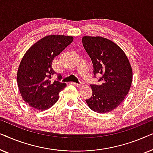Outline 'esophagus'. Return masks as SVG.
<instances>
[{"label": "esophagus", "instance_id": "esophagus-1", "mask_svg": "<svg viewBox=\"0 0 153 153\" xmlns=\"http://www.w3.org/2000/svg\"><path fill=\"white\" fill-rule=\"evenodd\" d=\"M74 85H76V86H77L78 88H80V87H81V86H83V83H74Z\"/></svg>", "mask_w": 153, "mask_h": 153}]
</instances>
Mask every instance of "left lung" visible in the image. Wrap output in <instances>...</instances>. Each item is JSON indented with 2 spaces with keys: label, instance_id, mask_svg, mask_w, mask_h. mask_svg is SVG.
I'll return each mask as SVG.
<instances>
[{
  "label": "left lung",
  "instance_id": "1",
  "mask_svg": "<svg viewBox=\"0 0 153 153\" xmlns=\"http://www.w3.org/2000/svg\"><path fill=\"white\" fill-rule=\"evenodd\" d=\"M83 47L93 65V74H102L101 85H91L93 95L85 102L95 112H110L120 105L130 89L132 70L124 51L102 37L84 36Z\"/></svg>",
  "mask_w": 153,
  "mask_h": 153
}]
</instances>
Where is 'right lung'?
I'll return each instance as SVG.
<instances>
[{"label": "right lung", "instance_id": "obj_1", "mask_svg": "<svg viewBox=\"0 0 153 153\" xmlns=\"http://www.w3.org/2000/svg\"><path fill=\"white\" fill-rule=\"evenodd\" d=\"M73 41L65 35H48L34 44L22 58L19 66L17 84L23 100L39 111L51 108L58 101L66 83L51 81L56 72L52 62Z\"/></svg>", "mask_w": 153, "mask_h": 153}]
</instances>
